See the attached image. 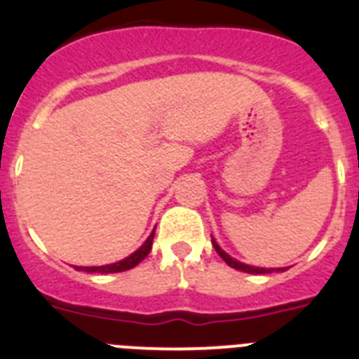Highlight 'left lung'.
I'll list each match as a JSON object with an SVG mask.
<instances>
[{
	"instance_id": "1",
	"label": "left lung",
	"mask_w": 359,
	"mask_h": 359,
	"mask_svg": "<svg viewBox=\"0 0 359 359\" xmlns=\"http://www.w3.org/2000/svg\"><path fill=\"white\" fill-rule=\"evenodd\" d=\"M212 246H214V248H215V252L219 253V257H221V259H223V261L226 262L228 266H230V268H236V269H239V271H246V273H271V271H273V269H266V268H255V266L243 264V262L236 261V259H231V257L228 255V253H224L223 250L219 248V244L215 243L214 239H212ZM278 271H284V268H278Z\"/></svg>"
}]
</instances>
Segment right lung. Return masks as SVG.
<instances>
[{"mask_svg":"<svg viewBox=\"0 0 359 359\" xmlns=\"http://www.w3.org/2000/svg\"><path fill=\"white\" fill-rule=\"evenodd\" d=\"M152 239H154V231H152L151 236L147 237V241H145V243L142 244L140 248L136 250L135 253L126 257L123 261L115 262V264L93 266V268H81V266H77V269H81V271H90V273H120V271H128V269L135 268L136 264H140L145 257L149 255V252H151L152 248Z\"/></svg>","mask_w":359,"mask_h":359,"instance_id":"right-lung-1","label":"right lung"}]
</instances>
